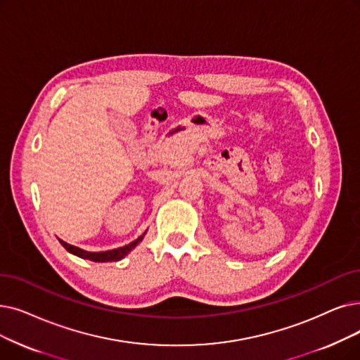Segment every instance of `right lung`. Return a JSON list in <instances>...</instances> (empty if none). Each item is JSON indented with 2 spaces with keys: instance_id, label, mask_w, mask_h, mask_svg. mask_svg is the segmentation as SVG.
Returning a JSON list of instances; mask_svg holds the SVG:
<instances>
[{
  "instance_id": "1",
  "label": "right lung",
  "mask_w": 360,
  "mask_h": 360,
  "mask_svg": "<svg viewBox=\"0 0 360 360\" xmlns=\"http://www.w3.org/2000/svg\"><path fill=\"white\" fill-rule=\"evenodd\" d=\"M147 232V231H146ZM146 232L143 233L141 237H138L135 241H132V243H129V244H127V245H123V247H119V248H113V250H107V252H86V250H82V248H79V247H76V245H72V244H68L66 241H63V240H60L58 238V241H60V244L63 245L69 253H72V255H75V256H77V257H81V259H88V260H91V262H101V263H104V262H117V260H122L124 256L127 255H129L132 250L143 241V238H144V236H146Z\"/></svg>"
}]
</instances>
